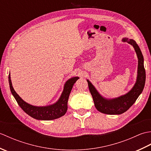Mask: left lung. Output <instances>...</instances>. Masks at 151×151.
I'll use <instances>...</instances> for the list:
<instances>
[{"label":"left lung","mask_w":151,"mask_h":151,"mask_svg":"<svg viewBox=\"0 0 151 151\" xmlns=\"http://www.w3.org/2000/svg\"><path fill=\"white\" fill-rule=\"evenodd\" d=\"M122 41L127 42L132 45L138 60L136 81L132 88L126 94L119 97L107 99L99 93L91 82L87 80L89 91L93 99L95 108L101 113L106 114L119 115L127 111L142 93L145 84L146 75L144 68V59L139 46L134 40H130L127 37L123 38Z\"/></svg>","instance_id":"1"}]
</instances>
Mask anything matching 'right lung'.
Listing matches in <instances>:
<instances>
[{
  "instance_id": "obj_1",
  "label": "right lung",
  "mask_w": 151,
  "mask_h": 151,
  "mask_svg": "<svg viewBox=\"0 0 151 151\" xmlns=\"http://www.w3.org/2000/svg\"><path fill=\"white\" fill-rule=\"evenodd\" d=\"M79 78L78 76H75L69 78L64 84L63 90L58 100L55 103L43 106H36L27 103L22 100L19 95L15 92L12 86L10 75L8 76L9 88L12 93L16 101L17 102L22 110L30 117L37 120L49 121L56 119L65 115L67 110V102H68L70 93L73 86L76 81Z\"/></svg>"
}]
</instances>
